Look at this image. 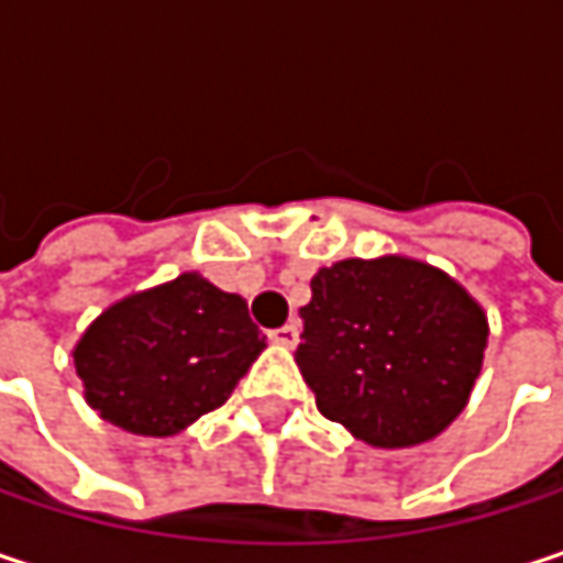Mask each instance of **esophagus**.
Returning <instances> with one entry per match:
<instances>
[{
  "label": "esophagus",
  "mask_w": 563,
  "mask_h": 563,
  "mask_svg": "<svg viewBox=\"0 0 563 563\" xmlns=\"http://www.w3.org/2000/svg\"><path fill=\"white\" fill-rule=\"evenodd\" d=\"M271 342L280 345V349H296L299 345V325L296 322H286L280 329H274L271 332Z\"/></svg>",
  "instance_id": "esophagus-1"
}]
</instances>
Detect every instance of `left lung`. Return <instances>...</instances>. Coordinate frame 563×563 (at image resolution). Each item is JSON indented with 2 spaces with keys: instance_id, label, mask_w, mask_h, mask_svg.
<instances>
[{
  "instance_id": "left-lung-1",
  "label": "left lung",
  "mask_w": 563,
  "mask_h": 563,
  "mask_svg": "<svg viewBox=\"0 0 563 563\" xmlns=\"http://www.w3.org/2000/svg\"><path fill=\"white\" fill-rule=\"evenodd\" d=\"M309 286L296 365L322 417L368 446L404 450L463 413L489 342L486 309L463 283L385 254L319 267Z\"/></svg>"
}]
</instances>
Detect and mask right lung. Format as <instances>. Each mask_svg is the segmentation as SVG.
Segmentation results:
<instances>
[{"label": "right lung", "mask_w": 563, "mask_h": 563, "mask_svg": "<svg viewBox=\"0 0 563 563\" xmlns=\"http://www.w3.org/2000/svg\"><path fill=\"white\" fill-rule=\"evenodd\" d=\"M264 349L247 302L188 271L107 306L77 339L74 368L107 423L172 437L218 410Z\"/></svg>", "instance_id": "right-lung-1"}]
</instances>
